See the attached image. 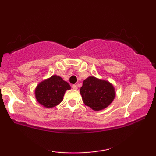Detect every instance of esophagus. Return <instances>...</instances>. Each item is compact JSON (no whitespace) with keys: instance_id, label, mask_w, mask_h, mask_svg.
Segmentation results:
<instances>
[{"instance_id":"obj_1","label":"esophagus","mask_w":156,"mask_h":156,"mask_svg":"<svg viewBox=\"0 0 156 156\" xmlns=\"http://www.w3.org/2000/svg\"><path fill=\"white\" fill-rule=\"evenodd\" d=\"M77 88H78V87L76 86V84L72 85V89H75V90H76V89H77Z\"/></svg>"}]
</instances>
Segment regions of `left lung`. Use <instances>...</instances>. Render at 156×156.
<instances>
[{
    "mask_svg": "<svg viewBox=\"0 0 156 156\" xmlns=\"http://www.w3.org/2000/svg\"><path fill=\"white\" fill-rule=\"evenodd\" d=\"M82 100L91 109L100 111L108 106L114 99L115 89L108 81L89 76L80 89Z\"/></svg>",
    "mask_w": 156,
    "mask_h": 156,
    "instance_id": "8db88e82",
    "label": "left lung"
}]
</instances>
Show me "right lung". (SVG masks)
<instances>
[{
  "label": "right lung",
  "mask_w": 156,
  "mask_h": 156,
  "mask_svg": "<svg viewBox=\"0 0 156 156\" xmlns=\"http://www.w3.org/2000/svg\"><path fill=\"white\" fill-rule=\"evenodd\" d=\"M70 89V85L62 78L53 75L37 85L35 91V98L44 107L52 108L62 101L65 91Z\"/></svg>",
  "instance_id": "add662e5"
}]
</instances>
